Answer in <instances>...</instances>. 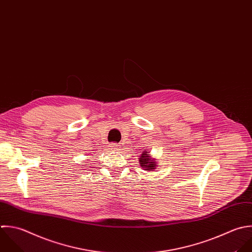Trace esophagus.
I'll return each mask as SVG.
<instances>
[{
    "instance_id": "obj_1",
    "label": "esophagus",
    "mask_w": 252,
    "mask_h": 252,
    "mask_svg": "<svg viewBox=\"0 0 252 252\" xmlns=\"http://www.w3.org/2000/svg\"><path fill=\"white\" fill-rule=\"evenodd\" d=\"M109 147H110V149H111V150H113V151H117V150H119V149H120V145H119V144H117V143H115V142H113V143L109 144Z\"/></svg>"
}]
</instances>
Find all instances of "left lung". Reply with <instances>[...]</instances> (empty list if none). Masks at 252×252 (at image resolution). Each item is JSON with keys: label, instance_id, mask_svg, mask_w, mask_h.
Returning a JSON list of instances; mask_svg holds the SVG:
<instances>
[{"label": "left lung", "instance_id": "left-lung-1", "mask_svg": "<svg viewBox=\"0 0 252 252\" xmlns=\"http://www.w3.org/2000/svg\"><path fill=\"white\" fill-rule=\"evenodd\" d=\"M139 163L141 168H146L145 170L147 171H152L153 169H156V162L150 159L148 152L142 153L141 157L139 158Z\"/></svg>", "mask_w": 252, "mask_h": 252}]
</instances>
